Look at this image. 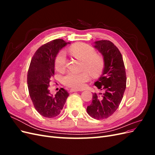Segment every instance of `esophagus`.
Wrapping results in <instances>:
<instances>
[{
	"label": "esophagus",
	"mask_w": 155,
	"mask_h": 155,
	"mask_svg": "<svg viewBox=\"0 0 155 155\" xmlns=\"http://www.w3.org/2000/svg\"><path fill=\"white\" fill-rule=\"evenodd\" d=\"M78 91H80L78 90V89H75V88H72V89H70V92H78Z\"/></svg>",
	"instance_id": "esophagus-1"
}]
</instances>
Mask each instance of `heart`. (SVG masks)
<instances>
[{
	"mask_svg": "<svg viewBox=\"0 0 155 155\" xmlns=\"http://www.w3.org/2000/svg\"><path fill=\"white\" fill-rule=\"evenodd\" d=\"M70 51L76 59L83 61V69L87 70L92 76H100L104 68V59L102 56L96 54L92 46L79 43L72 45ZM67 55L64 50L60 51L55 59V67L59 72L64 70L67 66ZM90 76L87 72L80 73L68 72L63 78V82L67 87L74 88H82L89 80Z\"/></svg>",
	"mask_w": 155,
	"mask_h": 155,
	"instance_id": "obj_1",
	"label": "heart"
}]
</instances>
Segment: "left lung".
<instances>
[{
  "mask_svg": "<svg viewBox=\"0 0 155 155\" xmlns=\"http://www.w3.org/2000/svg\"><path fill=\"white\" fill-rule=\"evenodd\" d=\"M94 47L103 55L104 68L94 85L103 91L94 93L91 104L87 108L92 118L103 120L109 118L118 109L126 88V73L120 50L110 41L95 42Z\"/></svg>",
  "mask_w": 155,
  "mask_h": 155,
  "instance_id": "8db88e82",
  "label": "left lung"
}]
</instances>
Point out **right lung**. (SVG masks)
<instances>
[{"mask_svg":"<svg viewBox=\"0 0 155 155\" xmlns=\"http://www.w3.org/2000/svg\"><path fill=\"white\" fill-rule=\"evenodd\" d=\"M69 43L60 39L51 41L39 47L31 60L27 75L29 94L36 110L46 118L58 116L69 96L63 88L55 96L50 94L48 90L50 79L54 75L56 55Z\"/></svg>","mask_w":155,"mask_h":155,"instance_id":"right-lung-1","label":"right lung"}]
</instances>
